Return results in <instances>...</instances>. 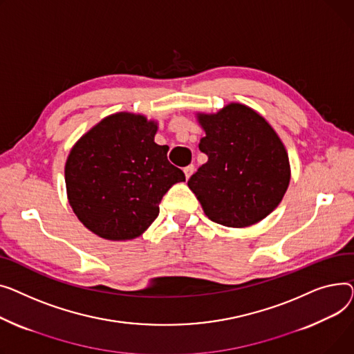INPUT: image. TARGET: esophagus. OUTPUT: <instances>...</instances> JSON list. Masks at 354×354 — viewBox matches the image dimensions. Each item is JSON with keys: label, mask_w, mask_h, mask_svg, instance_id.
Here are the masks:
<instances>
[{"label": "esophagus", "mask_w": 354, "mask_h": 354, "mask_svg": "<svg viewBox=\"0 0 354 354\" xmlns=\"http://www.w3.org/2000/svg\"><path fill=\"white\" fill-rule=\"evenodd\" d=\"M194 173V165L192 164V165H187V167L184 169V174H185V178L189 180L190 177H192V174Z\"/></svg>", "instance_id": "obj_1"}]
</instances>
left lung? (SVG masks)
Wrapping results in <instances>:
<instances>
[{
    "instance_id": "left-lung-1",
    "label": "left lung",
    "mask_w": 354,
    "mask_h": 354,
    "mask_svg": "<svg viewBox=\"0 0 354 354\" xmlns=\"http://www.w3.org/2000/svg\"><path fill=\"white\" fill-rule=\"evenodd\" d=\"M209 160L189 180L204 214L225 227L253 225L272 213L290 183V161L274 129L253 109L230 102L197 113Z\"/></svg>"
}]
</instances>
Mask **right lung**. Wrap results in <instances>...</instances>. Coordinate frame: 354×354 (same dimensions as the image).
<instances>
[{
  "label": "right lung",
  "instance_id": "obj_1",
  "mask_svg": "<svg viewBox=\"0 0 354 354\" xmlns=\"http://www.w3.org/2000/svg\"><path fill=\"white\" fill-rule=\"evenodd\" d=\"M158 124L145 115L115 113L102 118L74 145L66 161L73 212L101 239L126 241L157 218L162 196L185 181L154 141Z\"/></svg>",
  "mask_w": 354,
  "mask_h": 354
}]
</instances>
